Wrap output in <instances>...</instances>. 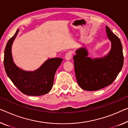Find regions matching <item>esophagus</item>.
<instances>
[{"mask_svg": "<svg viewBox=\"0 0 128 128\" xmlns=\"http://www.w3.org/2000/svg\"><path fill=\"white\" fill-rule=\"evenodd\" d=\"M72 52H68L66 53V56H65V59L66 60H70V59L72 58Z\"/></svg>", "mask_w": 128, "mask_h": 128, "instance_id": "obj_1", "label": "esophagus"}]
</instances>
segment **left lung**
Listing matches in <instances>:
<instances>
[{"label":"left lung","mask_w":128,"mask_h":128,"mask_svg":"<svg viewBox=\"0 0 128 128\" xmlns=\"http://www.w3.org/2000/svg\"><path fill=\"white\" fill-rule=\"evenodd\" d=\"M112 48L107 56L102 58L88 57V52L82 47L76 51L73 56L76 79L82 89L96 91L112 84L122 68V46L118 37L106 26Z\"/></svg>","instance_id":"obj_1"}]
</instances>
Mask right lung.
Instances as JSON below:
<instances>
[{
    "label": "right lung",
    "mask_w": 128,
    "mask_h": 128,
    "mask_svg": "<svg viewBox=\"0 0 128 128\" xmlns=\"http://www.w3.org/2000/svg\"><path fill=\"white\" fill-rule=\"evenodd\" d=\"M19 30L9 39L6 46L4 66L7 76L23 94L39 96L48 93L53 86L54 76L63 59L54 58L46 60L38 69L27 72L19 68L14 62L11 48Z\"/></svg>",
    "instance_id": "obj_1"
}]
</instances>
